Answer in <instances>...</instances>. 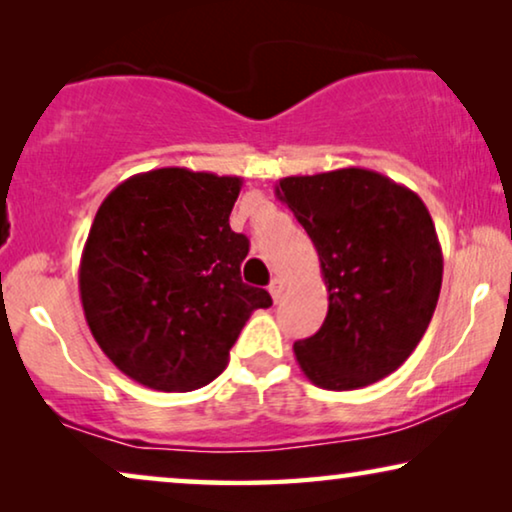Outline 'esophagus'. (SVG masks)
<instances>
[{
	"label": "esophagus",
	"instance_id": "esophagus-1",
	"mask_svg": "<svg viewBox=\"0 0 512 512\" xmlns=\"http://www.w3.org/2000/svg\"><path fill=\"white\" fill-rule=\"evenodd\" d=\"M270 296H272V300H275V303H279V300H282V296H284V282L279 277H275L270 282Z\"/></svg>",
	"mask_w": 512,
	"mask_h": 512
}]
</instances>
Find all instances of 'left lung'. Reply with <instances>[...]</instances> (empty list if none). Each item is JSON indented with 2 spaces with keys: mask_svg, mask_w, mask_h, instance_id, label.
Masks as SVG:
<instances>
[{
  "mask_svg": "<svg viewBox=\"0 0 512 512\" xmlns=\"http://www.w3.org/2000/svg\"><path fill=\"white\" fill-rule=\"evenodd\" d=\"M275 195L307 230L328 289V314L293 345L321 389L368 387L424 338L443 284V251L422 198L363 167L284 177Z\"/></svg>",
  "mask_w": 512,
  "mask_h": 512,
  "instance_id": "left-lung-1",
  "label": "left lung"
}]
</instances>
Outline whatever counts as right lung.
I'll list each match as a JSON object with an SVG mask.
<instances>
[{"instance_id":"add662e5","label":"right lung","mask_w":512,"mask_h":512,"mask_svg":"<svg viewBox=\"0 0 512 512\" xmlns=\"http://www.w3.org/2000/svg\"><path fill=\"white\" fill-rule=\"evenodd\" d=\"M240 177L160 167L97 209L79 265L81 305L114 366L149 389L191 391L223 373L265 289L242 282L249 240L230 230Z\"/></svg>"}]
</instances>
